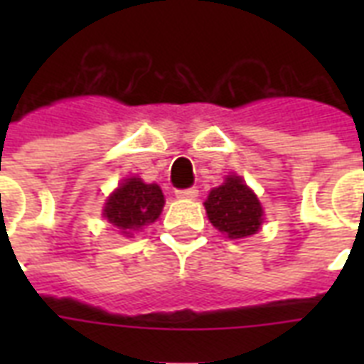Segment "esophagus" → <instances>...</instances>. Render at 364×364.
Instances as JSON below:
<instances>
[{
    "label": "esophagus",
    "mask_w": 364,
    "mask_h": 364,
    "mask_svg": "<svg viewBox=\"0 0 364 364\" xmlns=\"http://www.w3.org/2000/svg\"><path fill=\"white\" fill-rule=\"evenodd\" d=\"M176 196L181 200H194L198 196V188L196 187H188V188H177Z\"/></svg>",
    "instance_id": "esophagus-1"
}]
</instances>
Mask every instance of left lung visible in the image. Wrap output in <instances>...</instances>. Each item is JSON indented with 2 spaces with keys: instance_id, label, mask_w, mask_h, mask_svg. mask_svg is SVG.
I'll return each instance as SVG.
<instances>
[{
  "instance_id": "1",
  "label": "left lung",
  "mask_w": 364,
  "mask_h": 364,
  "mask_svg": "<svg viewBox=\"0 0 364 364\" xmlns=\"http://www.w3.org/2000/svg\"><path fill=\"white\" fill-rule=\"evenodd\" d=\"M204 205L213 227L228 238H245L259 232L262 208L253 191L240 177H227L221 187L211 191Z\"/></svg>"
}]
</instances>
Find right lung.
I'll use <instances>...</instances> for the list:
<instances>
[{
    "instance_id": "1",
    "label": "right lung",
    "mask_w": 364,
    "mask_h": 364,
    "mask_svg": "<svg viewBox=\"0 0 364 364\" xmlns=\"http://www.w3.org/2000/svg\"><path fill=\"white\" fill-rule=\"evenodd\" d=\"M162 205L164 194L159 185H145L139 177H132L111 194L104 215L113 227L130 236L132 230L156 221Z\"/></svg>"
}]
</instances>
